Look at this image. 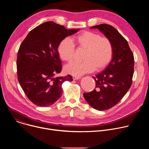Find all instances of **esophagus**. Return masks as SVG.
<instances>
[{
	"label": "esophagus",
	"instance_id": "34e87169",
	"mask_svg": "<svg viewBox=\"0 0 149 149\" xmlns=\"http://www.w3.org/2000/svg\"><path fill=\"white\" fill-rule=\"evenodd\" d=\"M72 79H73V80H77V79H80V78H79V77L73 76V77H72Z\"/></svg>",
	"mask_w": 149,
	"mask_h": 149
}]
</instances>
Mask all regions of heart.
Returning <instances> with one entry per match:
<instances>
[{
	"label": "heart",
	"mask_w": 149,
	"mask_h": 149,
	"mask_svg": "<svg viewBox=\"0 0 149 149\" xmlns=\"http://www.w3.org/2000/svg\"><path fill=\"white\" fill-rule=\"evenodd\" d=\"M75 45L84 51L81 62H72L66 65V73L79 77L93 71H100L107 66L113 57V46L110 40L105 36L90 31H84L71 38L62 39L57 51L60 58L71 62L74 56Z\"/></svg>",
	"instance_id": "1"
}]
</instances>
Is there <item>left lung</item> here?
<instances>
[{
    "mask_svg": "<svg viewBox=\"0 0 149 149\" xmlns=\"http://www.w3.org/2000/svg\"><path fill=\"white\" fill-rule=\"evenodd\" d=\"M90 29H98L110 40L113 46V57L109 65L93 77L95 88L83 94L93 108L104 111L118 104L130 89L134 74V59L128 42L113 26L101 24Z\"/></svg>",
    "mask_w": 149,
    "mask_h": 149,
    "instance_id": "obj_1",
    "label": "left lung"
}]
</instances>
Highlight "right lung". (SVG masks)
<instances>
[{
  "label": "right lung",
  "mask_w": 149,
  "mask_h": 149,
  "mask_svg": "<svg viewBox=\"0 0 149 149\" xmlns=\"http://www.w3.org/2000/svg\"><path fill=\"white\" fill-rule=\"evenodd\" d=\"M78 29H67L52 21L32 29L21 44L17 56V79L29 100L39 107H48L62 95V84L72 81L70 75L55 77L61 72L57 48L66 37Z\"/></svg>",
  "instance_id": "1"
}]
</instances>
